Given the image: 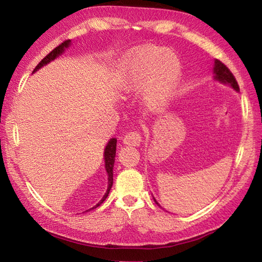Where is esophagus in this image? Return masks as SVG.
Here are the masks:
<instances>
[{"label":"esophagus","mask_w":262,"mask_h":262,"mask_svg":"<svg viewBox=\"0 0 262 262\" xmlns=\"http://www.w3.org/2000/svg\"><path fill=\"white\" fill-rule=\"evenodd\" d=\"M141 141H142L141 133L138 130L127 132L123 138V142L127 144V146H139V144L141 143Z\"/></svg>","instance_id":"obj_1"}]
</instances>
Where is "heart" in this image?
<instances>
[{"mask_svg": "<svg viewBox=\"0 0 262 262\" xmlns=\"http://www.w3.org/2000/svg\"><path fill=\"white\" fill-rule=\"evenodd\" d=\"M182 77L176 55L157 46H142L124 59L119 90L126 94L142 89V104L150 112H159L172 98Z\"/></svg>", "mask_w": 262, "mask_h": 262, "instance_id": "obj_1", "label": "heart"}]
</instances>
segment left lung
<instances>
[{
    "label": "left lung",
    "instance_id": "8db88e82",
    "mask_svg": "<svg viewBox=\"0 0 262 262\" xmlns=\"http://www.w3.org/2000/svg\"><path fill=\"white\" fill-rule=\"evenodd\" d=\"M214 74H215V76H214L215 79L220 80V82L223 83V84L231 85L237 92L240 91L239 85H237V82H236V79L234 77V75L232 74L230 69L219 59H216L214 62ZM155 202H156V204H158L156 200H155Z\"/></svg>",
    "mask_w": 262,
    "mask_h": 262
}]
</instances>
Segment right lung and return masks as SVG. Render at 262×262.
Returning a JSON list of instances; mask_svg holds the SVG:
<instances>
[{
    "label": "right lung",
    "instance_id": "add662e5",
    "mask_svg": "<svg viewBox=\"0 0 262 262\" xmlns=\"http://www.w3.org/2000/svg\"><path fill=\"white\" fill-rule=\"evenodd\" d=\"M69 43H71V40H65V41L61 42L59 46H57V47L55 49H52L49 54L46 56L43 59L40 61L37 67L34 68L33 73L37 71V69L41 68L42 66L47 65L48 62H50L51 60H54L55 58H57L59 55L62 54V51L65 48H67ZM115 151H116V139L113 138L111 139V140L108 141L107 146L105 148V150H104V159H105V168H106V171H107V175H108V186H107V190L105 195L103 196V199L97 203V204L95 206H93L91 210H93V208H96L97 206H100L102 203L106 200V197L108 196V193H110V189H111L112 185H113V167H114V160H115ZM91 210H87V211H91ZM86 211V212H87Z\"/></svg>",
    "mask_w": 262,
    "mask_h": 262
}]
</instances>
